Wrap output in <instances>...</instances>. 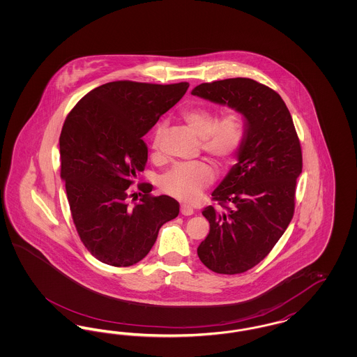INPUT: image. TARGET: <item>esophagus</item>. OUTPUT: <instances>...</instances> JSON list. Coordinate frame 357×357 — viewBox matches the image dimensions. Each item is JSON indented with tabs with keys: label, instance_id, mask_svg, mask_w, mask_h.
Segmentation results:
<instances>
[{
	"label": "esophagus",
	"instance_id": "esophagus-1",
	"mask_svg": "<svg viewBox=\"0 0 357 357\" xmlns=\"http://www.w3.org/2000/svg\"><path fill=\"white\" fill-rule=\"evenodd\" d=\"M181 213H182L183 215H192V214H194V210H192L191 206L182 204V206H181Z\"/></svg>",
	"mask_w": 357,
	"mask_h": 357
}]
</instances>
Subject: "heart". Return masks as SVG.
<instances>
[{"label":"heart","instance_id":"1","mask_svg":"<svg viewBox=\"0 0 357 357\" xmlns=\"http://www.w3.org/2000/svg\"><path fill=\"white\" fill-rule=\"evenodd\" d=\"M181 118L192 132L201 137V147L217 163H229L238 153L246 132V123L241 112L227 111L220 118V114L208 108H188L181 114ZM163 126L153 130V149H159ZM214 181V171L204 163H188L174 166L160 178V188L172 197L194 202L199 198L202 190Z\"/></svg>","mask_w":357,"mask_h":357}]
</instances>
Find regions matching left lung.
Returning a JSON list of instances; mask_svg holds the SVG:
<instances>
[{"mask_svg":"<svg viewBox=\"0 0 357 357\" xmlns=\"http://www.w3.org/2000/svg\"><path fill=\"white\" fill-rule=\"evenodd\" d=\"M243 115L246 132L236 163L204 207L210 231L198 257L213 272L238 274L271 253L294 213L303 153L288 107L272 88L236 77L197 85L192 92Z\"/></svg>","mask_w":357,"mask_h":357,"instance_id":"obj_1","label":"left lung"}]
</instances>
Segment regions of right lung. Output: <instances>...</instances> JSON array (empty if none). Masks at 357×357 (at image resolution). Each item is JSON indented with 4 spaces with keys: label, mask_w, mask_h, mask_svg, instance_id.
I'll list each match as a JSON object with an SVG mask.
<instances>
[{
    "label": "right lung",
    "mask_w": 357,
    "mask_h": 357,
    "mask_svg": "<svg viewBox=\"0 0 357 357\" xmlns=\"http://www.w3.org/2000/svg\"><path fill=\"white\" fill-rule=\"evenodd\" d=\"M187 88L188 83H107L88 92L64 121L61 179L72 220L88 252L102 264L135 265L151 250L159 229L179 214L174 198L151 195L153 185H139V194L128 187L147 163L143 136ZM130 197L138 202L131 206Z\"/></svg>",
    "instance_id": "obj_1"
}]
</instances>
